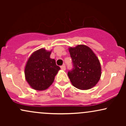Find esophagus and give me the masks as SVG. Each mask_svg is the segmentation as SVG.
I'll return each instance as SVG.
<instances>
[{"instance_id":"1","label":"esophagus","mask_w":126,"mask_h":126,"mask_svg":"<svg viewBox=\"0 0 126 126\" xmlns=\"http://www.w3.org/2000/svg\"><path fill=\"white\" fill-rule=\"evenodd\" d=\"M60 67H61L62 70H66V66H65V65H62Z\"/></svg>"}]
</instances>
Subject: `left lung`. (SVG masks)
Wrapping results in <instances>:
<instances>
[{
    "instance_id": "1",
    "label": "left lung",
    "mask_w": 126,
    "mask_h": 126,
    "mask_svg": "<svg viewBox=\"0 0 126 126\" xmlns=\"http://www.w3.org/2000/svg\"><path fill=\"white\" fill-rule=\"evenodd\" d=\"M73 63V69L67 75L72 85L81 90L94 87L101 75L99 60L91 49L85 45H78L69 48Z\"/></svg>"
}]
</instances>
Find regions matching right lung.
<instances>
[{
  "label": "right lung",
  "mask_w": 126,
  "mask_h": 126,
  "mask_svg": "<svg viewBox=\"0 0 126 126\" xmlns=\"http://www.w3.org/2000/svg\"><path fill=\"white\" fill-rule=\"evenodd\" d=\"M51 52L40 49L34 52L27 62L25 79L34 89H47L54 82L55 76L60 69L54 59L50 58Z\"/></svg>",
  "instance_id": "right-lung-1"
}]
</instances>
